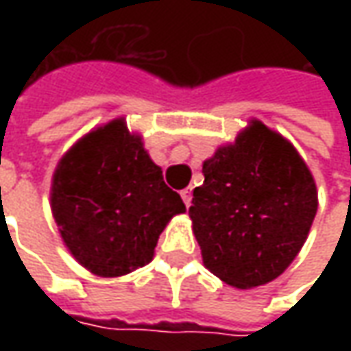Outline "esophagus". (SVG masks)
Instances as JSON below:
<instances>
[{
    "mask_svg": "<svg viewBox=\"0 0 351 351\" xmlns=\"http://www.w3.org/2000/svg\"><path fill=\"white\" fill-rule=\"evenodd\" d=\"M182 199H183V203H185V207H189V205H191V189H189V187L182 191Z\"/></svg>",
    "mask_w": 351,
    "mask_h": 351,
    "instance_id": "esophagus-1",
    "label": "esophagus"
}]
</instances>
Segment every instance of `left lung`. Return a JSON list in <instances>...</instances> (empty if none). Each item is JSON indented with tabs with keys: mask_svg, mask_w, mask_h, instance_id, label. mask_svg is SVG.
Instances as JSON below:
<instances>
[{
	"mask_svg": "<svg viewBox=\"0 0 351 351\" xmlns=\"http://www.w3.org/2000/svg\"><path fill=\"white\" fill-rule=\"evenodd\" d=\"M189 217L210 274L238 289L279 277L303 248L317 215V185L281 134L252 121L203 164Z\"/></svg>",
	"mask_w": 351,
	"mask_h": 351,
	"instance_id": "obj_1",
	"label": "left lung"
}]
</instances>
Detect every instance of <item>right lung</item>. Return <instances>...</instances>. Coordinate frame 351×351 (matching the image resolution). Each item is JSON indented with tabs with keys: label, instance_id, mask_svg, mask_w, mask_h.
I'll return each instance as SVG.
<instances>
[{
	"label": "right lung",
	"instance_id": "add662e5",
	"mask_svg": "<svg viewBox=\"0 0 351 351\" xmlns=\"http://www.w3.org/2000/svg\"><path fill=\"white\" fill-rule=\"evenodd\" d=\"M50 203L64 244L101 277L146 265L169 219L185 210L123 119L91 130L62 158Z\"/></svg>",
	"mask_w": 351,
	"mask_h": 351
}]
</instances>
